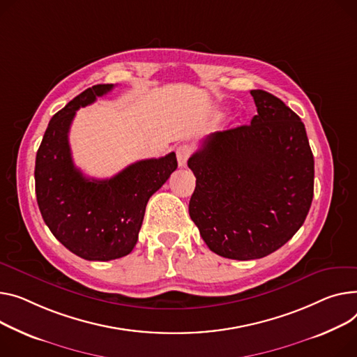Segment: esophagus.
I'll return each instance as SVG.
<instances>
[{
	"label": "esophagus",
	"mask_w": 357,
	"mask_h": 357,
	"mask_svg": "<svg viewBox=\"0 0 357 357\" xmlns=\"http://www.w3.org/2000/svg\"><path fill=\"white\" fill-rule=\"evenodd\" d=\"M191 153H192V149L189 148L188 145H181L176 149V159H178V165L181 166V168H185L186 162H188L189 156H191Z\"/></svg>",
	"instance_id": "34e87169"
}]
</instances>
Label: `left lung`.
<instances>
[{"mask_svg":"<svg viewBox=\"0 0 357 357\" xmlns=\"http://www.w3.org/2000/svg\"><path fill=\"white\" fill-rule=\"evenodd\" d=\"M251 96V123L209 135L188 160L197 178L191 220L212 252L243 261L286 244L303 225L314 189L300 117L268 91Z\"/></svg>","mask_w":357,"mask_h":357,"instance_id":"obj_1","label":"left lung"}]
</instances>
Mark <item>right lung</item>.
<instances>
[{
    "label": "right lung",
    "mask_w": 357,
    "mask_h": 357,
    "mask_svg": "<svg viewBox=\"0 0 357 357\" xmlns=\"http://www.w3.org/2000/svg\"><path fill=\"white\" fill-rule=\"evenodd\" d=\"M113 89L96 84L57 112L36 156V195L41 217L56 238L89 261L128 255L137 243L149 198L178 168L174 152L139 160L109 179L86 178L68 145L76 112Z\"/></svg>",
    "instance_id": "add662e5"
}]
</instances>
